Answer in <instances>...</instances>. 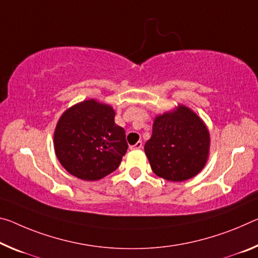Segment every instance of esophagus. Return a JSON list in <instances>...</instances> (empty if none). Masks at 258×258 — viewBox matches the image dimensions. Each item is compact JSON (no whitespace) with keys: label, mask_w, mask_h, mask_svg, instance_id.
<instances>
[{"label":"esophagus","mask_w":258,"mask_h":258,"mask_svg":"<svg viewBox=\"0 0 258 258\" xmlns=\"http://www.w3.org/2000/svg\"><path fill=\"white\" fill-rule=\"evenodd\" d=\"M130 148H131V149H141V148H142V142H141V141H138L136 145L131 146Z\"/></svg>","instance_id":"34e87169"}]
</instances>
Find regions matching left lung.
<instances>
[{"label":"left lung","instance_id":"1","mask_svg":"<svg viewBox=\"0 0 258 258\" xmlns=\"http://www.w3.org/2000/svg\"><path fill=\"white\" fill-rule=\"evenodd\" d=\"M145 153L159 178L173 182L188 180L201 172L209 158V130L198 113L178 104L155 117Z\"/></svg>","mask_w":258,"mask_h":258}]
</instances>
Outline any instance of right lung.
I'll use <instances>...</instances> for the list:
<instances>
[{"label":"right lung","mask_w":258,"mask_h":258,"mask_svg":"<svg viewBox=\"0 0 258 258\" xmlns=\"http://www.w3.org/2000/svg\"><path fill=\"white\" fill-rule=\"evenodd\" d=\"M111 105L95 99L65 110L54 132L56 157L69 173L95 181L113 172L127 150L125 131Z\"/></svg>","instance_id":"add662e5"}]
</instances>
